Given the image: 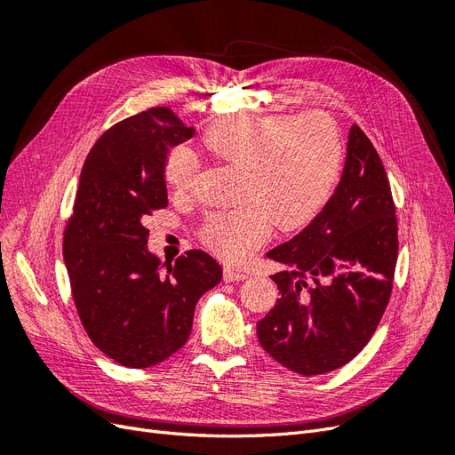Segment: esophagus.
Instances as JSON below:
<instances>
[{"label": "esophagus", "mask_w": 455, "mask_h": 455, "mask_svg": "<svg viewBox=\"0 0 455 455\" xmlns=\"http://www.w3.org/2000/svg\"><path fill=\"white\" fill-rule=\"evenodd\" d=\"M249 277V273H244L241 269H233V267H224V281L226 283H235V281H244Z\"/></svg>", "instance_id": "obj_1"}]
</instances>
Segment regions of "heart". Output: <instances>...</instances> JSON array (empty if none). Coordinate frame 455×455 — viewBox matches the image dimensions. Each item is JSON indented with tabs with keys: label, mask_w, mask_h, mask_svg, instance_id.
<instances>
[{
	"label": "heart",
	"mask_w": 455,
	"mask_h": 455,
	"mask_svg": "<svg viewBox=\"0 0 455 455\" xmlns=\"http://www.w3.org/2000/svg\"><path fill=\"white\" fill-rule=\"evenodd\" d=\"M203 144L218 159L246 171L241 211L214 212L201 228L203 243L228 261L249 258L273 226L294 231L321 212L339 178L341 132L332 117L311 112L298 117L243 114L214 123ZM199 172L196 156L174 148L164 180L188 194Z\"/></svg>",
	"instance_id": "heart-1"
}]
</instances>
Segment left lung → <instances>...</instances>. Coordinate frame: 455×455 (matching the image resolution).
<instances>
[{
	"label": "left lung",
	"instance_id": "8db88e82",
	"mask_svg": "<svg viewBox=\"0 0 455 455\" xmlns=\"http://www.w3.org/2000/svg\"><path fill=\"white\" fill-rule=\"evenodd\" d=\"M395 201L376 148L359 125L341 180L296 237L267 252L281 298L258 321V341L301 376L341 368L374 336L393 291L398 256Z\"/></svg>",
	"mask_w": 455,
	"mask_h": 455
}]
</instances>
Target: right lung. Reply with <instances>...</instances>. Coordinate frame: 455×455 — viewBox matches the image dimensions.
Wrapping results in <instances>:
<instances>
[{
  "label": "right lung",
  "mask_w": 455,
  "mask_h": 455,
  "mask_svg": "<svg viewBox=\"0 0 455 455\" xmlns=\"http://www.w3.org/2000/svg\"><path fill=\"white\" fill-rule=\"evenodd\" d=\"M196 134L157 106L109 127L85 159L64 229V264L85 332L127 368L163 363L189 338L199 298L222 281L203 251L161 264L144 220L169 204V149Z\"/></svg>",
  "instance_id": "1"
}]
</instances>
